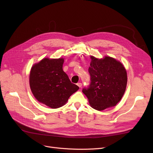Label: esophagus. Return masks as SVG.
<instances>
[{
    "instance_id": "obj_1",
    "label": "esophagus",
    "mask_w": 153,
    "mask_h": 153,
    "mask_svg": "<svg viewBox=\"0 0 153 153\" xmlns=\"http://www.w3.org/2000/svg\"><path fill=\"white\" fill-rule=\"evenodd\" d=\"M77 85L79 87H82V83H80V82H79V83H77Z\"/></svg>"
}]
</instances>
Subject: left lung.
<instances>
[{"mask_svg": "<svg viewBox=\"0 0 153 153\" xmlns=\"http://www.w3.org/2000/svg\"><path fill=\"white\" fill-rule=\"evenodd\" d=\"M89 72L91 85L82 92L92 108L99 111L113 107L122 99L127 84V73L123 64L105 56L97 58L91 56Z\"/></svg>", "mask_w": 153, "mask_h": 153, "instance_id": "left-lung-1", "label": "left lung"}]
</instances>
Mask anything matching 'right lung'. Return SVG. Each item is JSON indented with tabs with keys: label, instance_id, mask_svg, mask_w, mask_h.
<instances>
[{
	"label": "right lung",
	"instance_id": "1",
	"mask_svg": "<svg viewBox=\"0 0 153 153\" xmlns=\"http://www.w3.org/2000/svg\"><path fill=\"white\" fill-rule=\"evenodd\" d=\"M64 59L46 58L32 66L29 75L30 89L35 99L51 108L65 105L79 87L71 83L62 70Z\"/></svg>",
	"mask_w": 153,
	"mask_h": 153
}]
</instances>
